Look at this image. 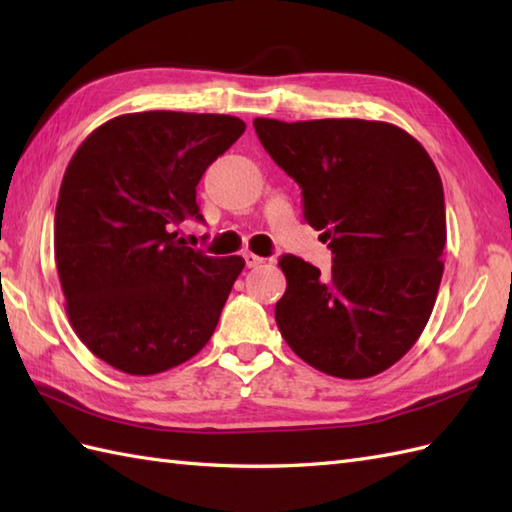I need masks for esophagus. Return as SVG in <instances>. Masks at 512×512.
Returning a JSON list of instances; mask_svg holds the SVG:
<instances>
[{
	"mask_svg": "<svg viewBox=\"0 0 512 512\" xmlns=\"http://www.w3.org/2000/svg\"><path fill=\"white\" fill-rule=\"evenodd\" d=\"M244 262H246L248 268H257V266H262L266 259L264 257H257L253 253H244Z\"/></svg>",
	"mask_w": 512,
	"mask_h": 512,
	"instance_id": "obj_1",
	"label": "esophagus"
}]
</instances>
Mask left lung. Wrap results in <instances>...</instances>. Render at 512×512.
I'll return each instance as SVG.
<instances>
[{
  "instance_id": "obj_1",
  "label": "left lung",
  "mask_w": 512,
  "mask_h": 512,
  "mask_svg": "<svg viewBox=\"0 0 512 512\" xmlns=\"http://www.w3.org/2000/svg\"><path fill=\"white\" fill-rule=\"evenodd\" d=\"M253 125L334 255L328 275L295 255L279 259L288 281L275 306L281 336L330 376L385 372L418 341L438 297L447 213L436 165L405 129L380 121Z\"/></svg>"
}]
</instances>
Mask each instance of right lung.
Here are the masks:
<instances>
[{
	"label": "right lung",
	"mask_w": 512,
	"mask_h": 512,
	"mask_svg": "<svg viewBox=\"0 0 512 512\" xmlns=\"http://www.w3.org/2000/svg\"><path fill=\"white\" fill-rule=\"evenodd\" d=\"M226 114L138 112L76 149L54 213V259L74 332L132 376L167 372L209 343L242 257L184 246L206 167L244 134Z\"/></svg>",
	"instance_id": "1"
}]
</instances>
